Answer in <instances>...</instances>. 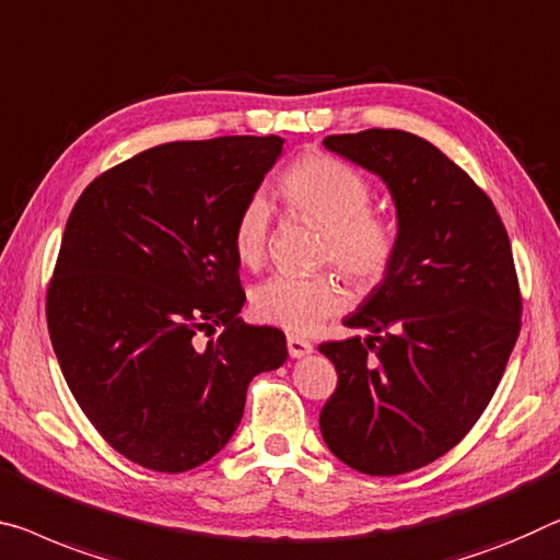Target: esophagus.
Masks as SVG:
<instances>
[{
    "mask_svg": "<svg viewBox=\"0 0 560 560\" xmlns=\"http://www.w3.org/2000/svg\"><path fill=\"white\" fill-rule=\"evenodd\" d=\"M288 352L292 358H305L313 352V346H310V340L300 338V335H288Z\"/></svg>",
    "mask_w": 560,
    "mask_h": 560,
    "instance_id": "obj_1",
    "label": "esophagus"
}]
</instances>
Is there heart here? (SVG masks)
I'll return each instance as SVG.
<instances>
[{"label": "heart", "mask_w": 560, "mask_h": 560, "mask_svg": "<svg viewBox=\"0 0 560 560\" xmlns=\"http://www.w3.org/2000/svg\"><path fill=\"white\" fill-rule=\"evenodd\" d=\"M280 192L292 218L325 232L320 262H332L358 290L375 288L385 278L398 235L390 218L370 210L373 187L360 172L328 154H305L282 172ZM270 228V202L262 195L247 197L232 225V247L247 268L265 262ZM342 305L346 290L328 272L275 275L253 290L257 320L290 332H310Z\"/></svg>", "instance_id": "heart-1"}]
</instances>
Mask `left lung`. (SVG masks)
I'll return each mask as SVG.
<instances>
[{"label":"left lung","mask_w":560,"mask_h":560,"mask_svg":"<svg viewBox=\"0 0 560 560\" xmlns=\"http://www.w3.org/2000/svg\"><path fill=\"white\" fill-rule=\"evenodd\" d=\"M323 144L388 185L398 245L342 320L368 338L317 348L338 370L320 433L346 466L400 476L458 445L501 383L523 305L511 240L490 197L423 137L363 130Z\"/></svg>","instance_id":"left-lung-1"}]
</instances>
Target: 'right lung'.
Wrapping results in <instances>:
<instances>
[{
	"label": "right lung",
	"mask_w": 560,
	"mask_h": 560,
	"mask_svg": "<svg viewBox=\"0 0 560 560\" xmlns=\"http://www.w3.org/2000/svg\"><path fill=\"white\" fill-rule=\"evenodd\" d=\"M280 152L278 135L158 144L92 179L67 220L47 290L51 348L90 423L137 466H202L240 425L253 377L285 363L282 330L237 317L232 247Z\"/></svg>",
	"instance_id": "right-lung-1"
}]
</instances>
